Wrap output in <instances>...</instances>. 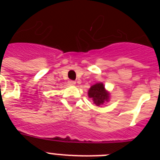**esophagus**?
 <instances>
[{
    "mask_svg": "<svg viewBox=\"0 0 160 160\" xmlns=\"http://www.w3.org/2000/svg\"><path fill=\"white\" fill-rule=\"evenodd\" d=\"M75 83V82L72 81V80H69V81H68V85H70V86H74Z\"/></svg>",
    "mask_w": 160,
    "mask_h": 160,
    "instance_id": "34e87169",
    "label": "esophagus"
}]
</instances>
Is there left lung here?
I'll list each match as a JSON object with an SVG mask.
<instances>
[{"mask_svg": "<svg viewBox=\"0 0 160 160\" xmlns=\"http://www.w3.org/2000/svg\"><path fill=\"white\" fill-rule=\"evenodd\" d=\"M88 97L98 107L108 102L111 98V93L106 90L102 82H98L90 87L88 90Z\"/></svg>", "mask_w": 160, "mask_h": 160, "instance_id": "1", "label": "left lung"}]
</instances>
